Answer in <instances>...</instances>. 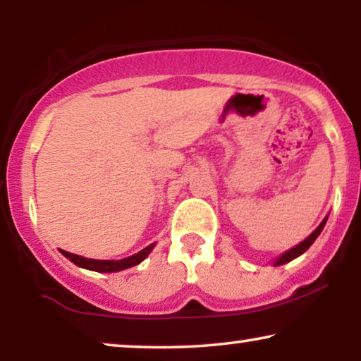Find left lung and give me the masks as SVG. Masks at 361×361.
Masks as SVG:
<instances>
[{"label": "left lung", "instance_id": "obj_1", "mask_svg": "<svg viewBox=\"0 0 361 361\" xmlns=\"http://www.w3.org/2000/svg\"><path fill=\"white\" fill-rule=\"evenodd\" d=\"M325 224H327V216H325V219L322 220V224H320V225L317 226V228H315V230L312 231V233H310V235L307 236V238H305L304 241H300L299 245H295L294 248H290V250L286 251V253L281 255L279 258L274 261V266H281V264L289 263V261H293L294 258H298V256H300L302 253H305V251H307V250L310 248V245L314 243L315 238H317V236L320 235V231L324 230Z\"/></svg>", "mask_w": 361, "mask_h": 361}]
</instances>
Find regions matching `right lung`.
Masks as SVG:
<instances>
[{
	"mask_svg": "<svg viewBox=\"0 0 361 361\" xmlns=\"http://www.w3.org/2000/svg\"><path fill=\"white\" fill-rule=\"evenodd\" d=\"M152 248H154V243L146 246L145 250H141L140 253L128 256V258L113 261V259H90V258H83V256L68 253V251L61 250V253L72 261L73 264L80 266V268L90 269V271H97V273H116V271H123L128 268H133V266L140 264L142 259H146V256L151 253Z\"/></svg>",
	"mask_w": 361,
	"mask_h": 361,
	"instance_id": "right-lung-1",
	"label": "right lung"
}]
</instances>
